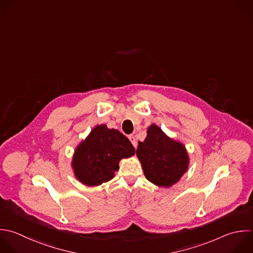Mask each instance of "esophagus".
I'll return each instance as SVG.
<instances>
[{
    "label": "esophagus",
    "mask_w": 253,
    "mask_h": 253,
    "mask_svg": "<svg viewBox=\"0 0 253 253\" xmlns=\"http://www.w3.org/2000/svg\"><path fill=\"white\" fill-rule=\"evenodd\" d=\"M128 138H129L130 142L132 143V145H133L134 147H136V146H137V140H136L135 136H134V135H132V134H130V135H128Z\"/></svg>",
    "instance_id": "1"
}]
</instances>
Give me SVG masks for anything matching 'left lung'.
<instances>
[{
  "label": "left lung",
  "mask_w": 253,
  "mask_h": 253,
  "mask_svg": "<svg viewBox=\"0 0 253 253\" xmlns=\"http://www.w3.org/2000/svg\"><path fill=\"white\" fill-rule=\"evenodd\" d=\"M136 156L145 178L154 185L165 188L181 179L190 162L185 145L169 137L154 124L148 126L145 139L138 142Z\"/></svg>",
  "instance_id": "obj_1"
}]
</instances>
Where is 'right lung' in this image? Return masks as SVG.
<instances>
[{
  "label": "right lung",
  "instance_id": "obj_1",
  "mask_svg": "<svg viewBox=\"0 0 253 253\" xmlns=\"http://www.w3.org/2000/svg\"><path fill=\"white\" fill-rule=\"evenodd\" d=\"M134 152V147L122 132L99 125L76 147L71 166L82 184L99 186L112 180L119 170L120 160Z\"/></svg>",
  "mask_w": 253,
  "mask_h": 253
}]
</instances>
